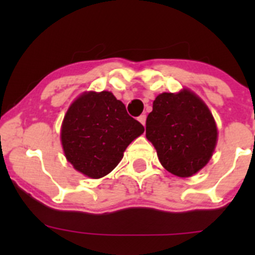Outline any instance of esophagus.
Masks as SVG:
<instances>
[{"label": "esophagus", "instance_id": "obj_1", "mask_svg": "<svg viewBox=\"0 0 255 255\" xmlns=\"http://www.w3.org/2000/svg\"><path fill=\"white\" fill-rule=\"evenodd\" d=\"M137 120H139L140 124H141L142 126H145V124H146V115H140L139 118H137Z\"/></svg>", "mask_w": 255, "mask_h": 255}]
</instances>
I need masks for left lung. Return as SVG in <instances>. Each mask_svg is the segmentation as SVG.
<instances>
[{
  "instance_id": "8db88e82",
  "label": "left lung",
  "mask_w": 255,
  "mask_h": 255,
  "mask_svg": "<svg viewBox=\"0 0 255 255\" xmlns=\"http://www.w3.org/2000/svg\"><path fill=\"white\" fill-rule=\"evenodd\" d=\"M217 135L211 111L187 89L157 96L146 120V137L160 164L178 177L193 176L209 163Z\"/></svg>"
}]
</instances>
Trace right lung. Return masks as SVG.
I'll return each instance as SVG.
<instances>
[{
	"label": "right lung",
	"mask_w": 255,
	"mask_h": 255,
	"mask_svg": "<svg viewBox=\"0 0 255 255\" xmlns=\"http://www.w3.org/2000/svg\"><path fill=\"white\" fill-rule=\"evenodd\" d=\"M125 104L109 91L85 92L64 115L61 142L67 160L75 170L101 178L116 168L127 146L144 133Z\"/></svg>",
	"instance_id": "1"
}]
</instances>
